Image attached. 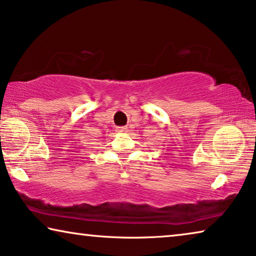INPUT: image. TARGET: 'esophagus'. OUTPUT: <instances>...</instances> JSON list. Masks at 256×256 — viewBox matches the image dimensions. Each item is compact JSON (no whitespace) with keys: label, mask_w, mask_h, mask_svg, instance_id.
Instances as JSON below:
<instances>
[{"label":"esophagus","mask_w":256,"mask_h":256,"mask_svg":"<svg viewBox=\"0 0 256 256\" xmlns=\"http://www.w3.org/2000/svg\"><path fill=\"white\" fill-rule=\"evenodd\" d=\"M118 131L125 133V132H128V126H122V128H118Z\"/></svg>","instance_id":"1"}]
</instances>
